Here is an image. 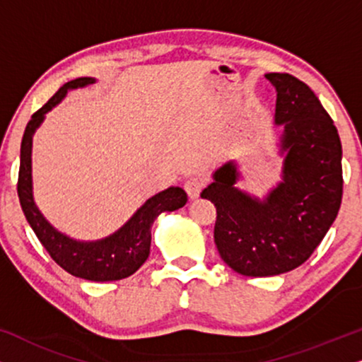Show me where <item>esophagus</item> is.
I'll return each mask as SVG.
<instances>
[{"instance_id":"34e87169","label":"esophagus","mask_w":362,"mask_h":362,"mask_svg":"<svg viewBox=\"0 0 362 362\" xmlns=\"http://www.w3.org/2000/svg\"><path fill=\"white\" fill-rule=\"evenodd\" d=\"M204 186H206V181L202 180V177L194 176V177H189V180L185 182V191L186 194L189 196V199H196V197H199L202 187Z\"/></svg>"}]
</instances>
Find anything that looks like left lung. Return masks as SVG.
I'll return each instance as SVG.
<instances>
[{"label":"left lung","mask_w":362,"mask_h":362,"mask_svg":"<svg viewBox=\"0 0 362 362\" xmlns=\"http://www.w3.org/2000/svg\"><path fill=\"white\" fill-rule=\"evenodd\" d=\"M265 78L276 92L275 123L284 127V181L259 201L234 186L227 163L202 191L217 209L221 259L245 276H274L305 264L338 216L343 199L341 140L315 92L290 74Z\"/></svg>","instance_id":"8db88e82"}]
</instances>
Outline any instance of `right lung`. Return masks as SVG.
<instances>
[{"label":"right lung","instance_id":"1","mask_svg":"<svg viewBox=\"0 0 362 362\" xmlns=\"http://www.w3.org/2000/svg\"><path fill=\"white\" fill-rule=\"evenodd\" d=\"M93 83L90 77H78L59 88L47 103L33 113L28 122L21 141V163H19L18 175V196L21 202L23 212L26 216L29 226L34 234L52 257L59 267L78 279L92 281H113L127 279L135 274L145 264L150 255L153 221L163 211H176L186 204L187 196L181 187H168L166 191L158 192L151 199H148L135 216L107 239L97 242H77L69 239L67 235L57 232L49 222L44 219L41 212L34 204L33 185H31V148L33 135L36 128L44 120V113L66 97L69 88H77Z\"/></svg>","mask_w":362,"mask_h":362}]
</instances>
